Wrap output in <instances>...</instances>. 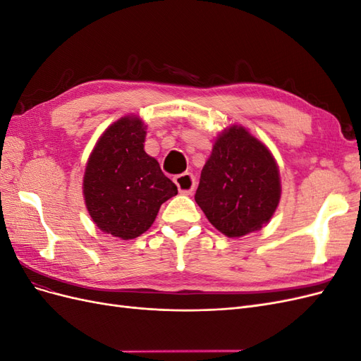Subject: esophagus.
I'll return each mask as SVG.
<instances>
[{
    "label": "esophagus",
    "mask_w": 361,
    "mask_h": 361,
    "mask_svg": "<svg viewBox=\"0 0 361 361\" xmlns=\"http://www.w3.org/2000/svg\"><path fill=\"white\" fill-rule=\"evenodd\" d=\"M174 183L178 185V190L180 194L191 195L195 188V178L192 173H182L179 176L174 178Z\"/></svg>",
    "instance_id": "obj_1"
}]
</instances>
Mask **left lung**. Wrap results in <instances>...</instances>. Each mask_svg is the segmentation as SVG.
<instances>
[{
    "label": "left lung",
    "instance_id": "8db88e82",
    "mask_svg": "<svg viewBox=\"0 0 361 361\" xmlns=\"http://www.w3.org/2000/svg\"><path fill=\"white\" fill-rule=\"evenodd\" d=\"M280 195V171L271 150L241 125L223 129L194 195L209 223L228 238L260 231Z\"/></svg>",
    "mask_w": 361,
    "mask_h": 361
}]
</instances>
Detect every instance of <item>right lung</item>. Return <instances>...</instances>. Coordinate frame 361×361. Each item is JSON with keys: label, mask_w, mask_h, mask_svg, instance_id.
Returning a JSON list of instances; mask_svg holds the SVG:
<instances>
[{"label": "right lung", "mask_w": 361, "mask_h": 361, "mask_svg": "<svg viewBox=\"0 0 361 361\" xmlns=\"http://www.w3.org/2000/svg\"><path fill=\"white\" fill-rule=\"evenodd\" d=\"M146 129L128 114L108 126L85 164L82 194L93 223L104 233L134 239L154 224L164 202L178 187L145 152Z\"/></svg>", "instance_id": "right-lung-1"}]
</instances>
